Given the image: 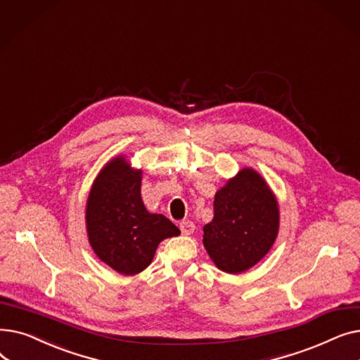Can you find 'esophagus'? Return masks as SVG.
<instances>
[{"mask_svg": "<svg viewBox=\"0 0 360 360\" xmlns=\"http://www.w3.org/2000/svg\"><path fill=\"white\" fill-rule=\"evenodd\" d=\"M179 229L182 235H193L195 231V224L191 220H182L179 223Z\"/></svg>", "mask_w": 360, "mask_h": 360, "instance_id": "obj_1", "label": "esophagus"}]
</instances>
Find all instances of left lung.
I'll list each match as a JSON object with an SVG mask.
<instances>
[{
	"mask_svg": "<svg viewBox=\"0 0 360 360\" xmlns=\"http://www.w3.org/2000/svg\"><path fill=\"white\" fill-rule=\"evenodd\" d=\"M278 228V201L270 185L255 169L243 167L216 193L202 243L219 270L239 274L269 254Z\"/></svg>",
	"mask_w": 360,
	"mask_h": 360,
	"instance_id": "8db88e82",
	"label": "left lung"
}]
</instances>
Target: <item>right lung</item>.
Wrapping results in <instances>:
<instances>
[{
	"label": "right lung",
	"mask_w": 360,
	"mask_h": 360,
	"mask_svg": "<svg viewBox=\"0 0 360 360\" xmlns=\"http://www.w3.org/2000/svg\"><path fill=\"white\" fill-rule=\"evenodd\" d=\"M143 170L125 155L112 158L94 178L86 202V231L96 257L124 276L146 270L163 239L181 231L163 214L150 213L141 198Z\"/></svg>",
	"instance_id": "right-lung-1"
}]
</instances>
